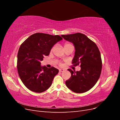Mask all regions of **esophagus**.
I'll return each mask as SVG.
<instances>
[{
  "instance_id": "obj_1",
  "label": "esophagus",
  "mask_w": 120,
  "mask_h": 120,
  "mask_svg": "<svg viewBox=\"0 0 120 120\" xmlns=\"http://www.w3.org/2000/svg\"><path fill=\"white\" fill-rule=\"evenodd\" d=\"M59 71H60V72H63V71H64V69L61 68V69H60V70H59Z\"/></svg>"
}]
</instances>
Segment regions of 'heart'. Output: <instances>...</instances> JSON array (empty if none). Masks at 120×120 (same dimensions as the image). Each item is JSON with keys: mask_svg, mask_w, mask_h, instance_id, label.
<instances>
[{"mask_svg": "<svg viewBox=\"0 0 120 120\" xmlns=\"http://www.w3.org/2000/svg\"><path fill=\"white\" fill-rule=\"evenodd\" d=\"M71 43H68V42H66L64 43V47H65V46H68V45H71ZM53 49H52V50ZM60 65H61V64H60Z\"/></svg>", "mask_w": 120, "mask_h": 120, "instance_id": "1", "label": "heart"}]
</instances>
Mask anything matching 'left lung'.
<instances>
[{"mask_svg": "<svg viewBox=\"0 0 120 120\" xmlns=\"http://www.w3.org/2000/svg\"><path fill=\"white\" fill-rule=\"evenodd\" d=\"M64 39L71 42L75 47L72 66H79V71H68L71 77L66 81L68 88L76 93L88 91L99 79L102 68V61L99 48L96 43L81 33L61 35Z\"/></svg>", "mask_w": 120, "mask_h": 120, "instance_id": "obj_1", "label": "left lung"}]
</instances>
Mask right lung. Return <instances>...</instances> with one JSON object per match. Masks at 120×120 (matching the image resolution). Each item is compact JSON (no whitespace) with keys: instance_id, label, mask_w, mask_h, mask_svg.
<instances>
[{"instance_id":"right-lung-1","label":"right lung","mask_w":120,"mask_h":120,"mask_svg":"<svg viewBox=\"0 0 120 120\" xmlns=\"http://www.w3.org/2000/svg\"><path fill=\"white\" fill-rule=\"evenodd\" d=\"M63 38L60 35L36 33L21 45L17 54V68L24 86L35 93H42L51 86L59 70L41 67V61L49 55L52 46Z\"/></svg>"}]
</instances>
